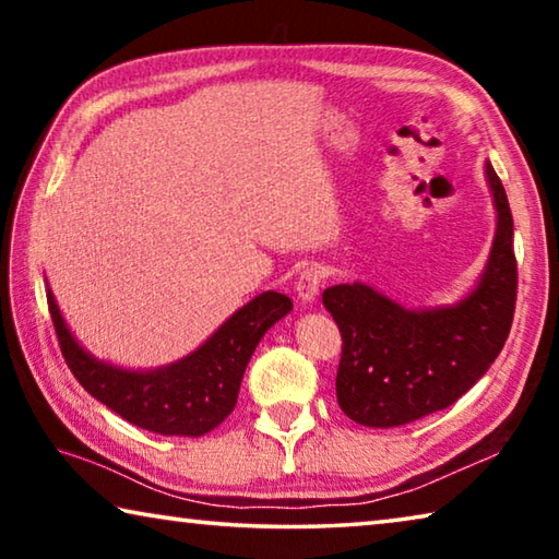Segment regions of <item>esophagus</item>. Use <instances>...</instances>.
Returning a JSON list of instances; mask_svg holds the SVG:
<instances>
[{
    "label": "esophagus",
    "instance_id": "esophagus-1",
    "mask_svg": "<svg viewBox=\"0 0 559 559\" xmlns=\"http://www.w3.org/2000/svg\"><path fill=\"white\" fill-rule=\"evenodd\" d=\"M323 278H325V271L320 269L318 263H310V266L302 269L296 278L298 298L306 302L313 300L318 296V288H320V283H323Z\"/></svg>",
    "mask_w": 559,
    "mask_h": 559
}]
</instances>
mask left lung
<instances>
[{
  "label": "left lung",
  "mask_w": 559,
  "mask_h": 559,
  "mask_svg": "<svg viewBox=\"0 0 559 559\" xmlns=\"http://www.w3.org/2000/svg\"><path fill=\"white\" fill-rule=\"evenodd\" d=\"M486 175L498 210L496 241L478 288L459 306L406 310L365 283L323 290L343 337L337 404L362 427H402L447 409L506 345L518 298L513 214L490 163Z\"/></svg>",
  "instance_id": "1"
}]
</instances>
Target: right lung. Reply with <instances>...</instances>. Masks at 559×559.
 Returning <instances> with one entry per match:
<instances>
[{
  "instance_id": "add662e5",
  "label": "right lung",
  "mask_w": 559,
  "mask_h": 559,
  "mask_svg": "<svg viewBox=\"0 0 559 559\" xmlns=\"http://www.w3.org/2000/svg\"><path fill=\"white\" fill-rule=\"evenodd\" d=\"M61 355L83 390L140 429L165 437H202L234 412L246 365L263 333L290 313L293 302L276 290L261 293L226 320L206 343L179 362L153 372H128L98 362L75 343L46 293Z\"/></svg>"
}]
</instances>
